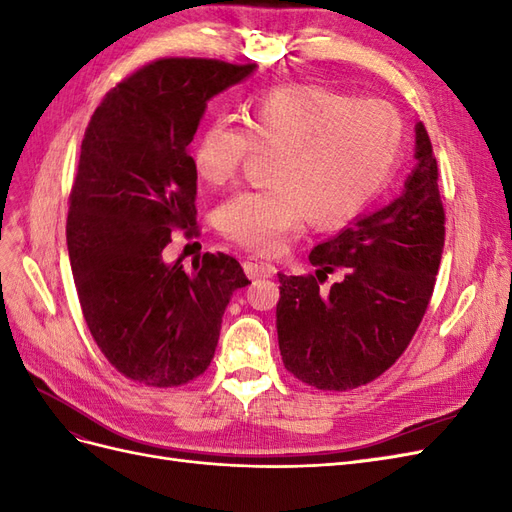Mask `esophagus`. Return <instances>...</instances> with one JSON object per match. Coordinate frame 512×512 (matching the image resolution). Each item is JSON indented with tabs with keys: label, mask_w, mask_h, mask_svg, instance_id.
Returning a JSON list of instances; mask_svg holds the SVG:
<instances>
[{
	"label": "esophagus",
	"mask_w": 512,
	"mask_h": 512,
	"mask_svg": "<svg viewBox=\"0 0 512 512\" xmlns=\"http://www.w3.org/2000/svg\"><path fill=\"white\" fill-rule=\"evenodd\" d=\"M243 269L247 273V277L250 280H260V277H273L277 273L275 265H271V262L262 260V258H256V256H250L245 262H243Z\"/></svg>",
	"instance_id": "34e87169"
}]
</instances>
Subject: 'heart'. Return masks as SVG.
I'll use <instances>...</instances> for the list:
<instances>
[{"instance_id": "heart-1", "label": "heart", "mask_w": 512, "mask_h": 512, "mask_svg": "<svg viewBox=\"0 0 512 512\" xmlns=\"http://www.w3.org/2000/svg\"><path fill=\"white\" fill-rule=\"evenodd\" d=\"M245 126L213 117L194 145V170L220 188L237 177L254 147L271 149L273 185L230 196L218 222L226 237L275 252L305 218L337 226L359 215L389 179L404 121L378 98H354L320 87H282L252 100Z\"/></svg>"}]
</instances>
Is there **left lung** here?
Returning <instances> with one entry per match:
<instances>
[{
  "label": "left lung",
  "mask_w": 512,
  "mask_h": 512,
  "mask_svg": "<svg viewBox=\"0 0 512 512\" xmlns=\"http://www.w3.org/2000/svg\"><path fill=\"white\" fill-rule=\"evenodd\" d=\"M404 190L318 243L316 275H280L277 339L290 374L322 391H348L384 374L410 344L429 305L444 247V209L429 134L416 123ZM345 280L329 293L322 276Z\"/></svg>",
  "instance_id": "8db88e82"
}]
</instances>
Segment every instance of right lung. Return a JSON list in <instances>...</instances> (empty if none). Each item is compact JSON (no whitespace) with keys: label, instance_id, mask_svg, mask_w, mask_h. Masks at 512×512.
Masks as SVG:
<instances>
[{"label":"right lung","instance_id":"right-lung-1","mask_svg":"<svg viewBox=\"0 0 512 512\" xmlns=\"http://www.w3.org/2000/svg\"><path fill=\"white\" fill-rule=\"evenodd\" d=\"M256 64L158 59L108 91L81 145L66 224L87 327L111 365L147 386L209 367L232 292L250 284L228 254L185 273L162 258L173 228H196L190 143L207 102Z\"/></svg>","mask_w":512,"mask_h":512}]
</instances>
